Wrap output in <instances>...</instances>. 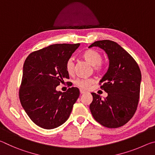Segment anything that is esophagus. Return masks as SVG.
Wrapping results in <instances>:
<instances>
[{
  "label": "esophagus",
  "instance_id": "34e87169",
  "mask_svg": "<svg viewBox=\"0 0 155 155\" xmlns=\"http://www.w3.org/2000/svg\"><path fill=\"white\" fill-rule=\"evenodd\" d=\"M86 92V91H85V90H80V93L81 94H85Z\"/></svg>",
  "mask_w": 155,
  "mask_h": 155
}]
</instances>
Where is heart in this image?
Masks as SVG:
<instances>
[{"label": "heart", "mask_w": 155, "mask_h": 155, "mask_svg": "<svg viewBox=\"0 0 155 155\" xmlns=\"http://www.w3.org/2000/svg\"><path fill=\"white\" fill-rule=\"evenodd\" d=\"M82 57L94 65V71L97 73H101L103 70V65L102 64L103 57L99 52L94 49H87L82 54ZM65 70L68 74L72 75L74 72V64L72 58H70L65 64ZM94 82L93 78H78L75 80L74 84L78 87L83 90H87Z\"/></svg>", "instance_id": "heart-1"}]
</instances>
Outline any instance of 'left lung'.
I'll use <instances>...</instances> for the list:
<instances>
[{"mask_svg":"<svg viewBox=\"0 0 155 155\" xmlns=\"http://www.w3.org/2000/svg\"><path fill=\"white\" fill-rule=\"evenodd\" d=\"M93 46L103 49L109 57V69L99 83L108 96L102 98L91 93L90 111L101 125L118 128L127 124L137 110L141 80L140 67L133 57L115 41H96L89 47Z\"/></svg>","mask_w":155,"mask_h":155,"instance_id":"1","label":"left lung"}]
</instances>
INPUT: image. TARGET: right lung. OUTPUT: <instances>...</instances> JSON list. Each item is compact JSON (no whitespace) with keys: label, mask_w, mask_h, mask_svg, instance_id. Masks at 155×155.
<instances>
[{"label":"right lung","mask_w":155,"mask_h":155,"mask_svg":"<svg viewBox=\"0 0 155 155\" xmlns=\"http://www.w3.org/2000/svg\"><path fill=\"white\" fill-rule=\"evenodd\" d=\"M79 45L52 44L31 52L26 59L19 90L20 101L38 127L52 129L70 117L79 96V90L72 87L62 93L56 87L64 82V78H69L65 64Z\"/></svg>","instance_id":"1"}]
</instances>
